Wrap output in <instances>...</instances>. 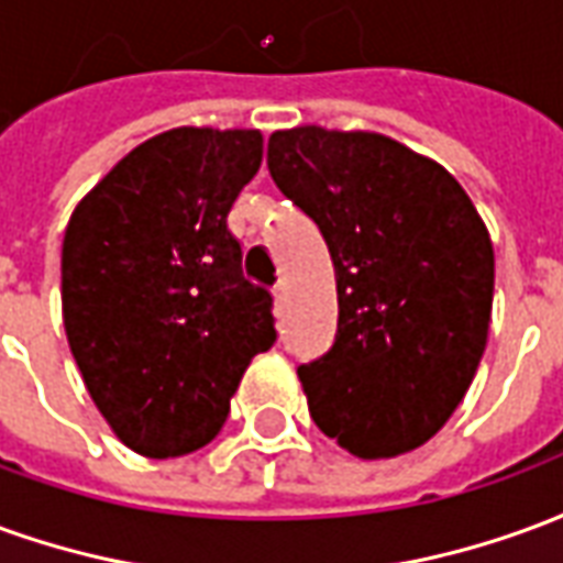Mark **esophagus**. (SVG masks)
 Here are the masks:
<instances>
[{
    "label": "esophagus",
    "instance_id": "1",
    "mask_svg": "<svg viewBox=\"0 0 563 563\" xmlns=\"http://www.w3.org/2000/svg\"><path fill=\"white\" fill-rule=\"evenodd\" d=\"M286 295H289V283L280 280L274 286V298H277V301H286Z\"/></svg>",
    "mask_w": 563,
    "mask_h": 563
}]
</instances>
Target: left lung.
Wrapping results in <instances>:
<instances>
[{
    "label": "left lung",
    "mask_w": 563,
    "mask_h": 563,
    "mask_svg": "<svg viewBox=\"0 0 563 563\" xmlns=\"http://www.w3.org/2000/svg\"><path fill=\"white\" fill-rule=\"evenodd\" d=\"M268 172L319 225L338 277L334 343L298 367L313 422L358 459L422 446L485 353V222L443 165L377 132H274Z\"/></svg>",
    "instance_id": "1"
}]
</instances>
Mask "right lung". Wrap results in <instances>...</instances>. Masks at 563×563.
Returning a JSON list of instances; mask_svg holds the SVG:
<instances>
[{"mask_svg":"<svg viewBox=\"0 0 563 563\" xmlns=\"http://www.w3.org/2000/svg\"><path fill=\"white\" fill-rule=\"evenodd\" d=\"M258 165L256 129H172L117 162L68 220V346L104 422L147 459L208 446L246 365L277 341L274 298L244 277L225 222Z\"/></svg>","mask_w":563,"mask_h":563,"instance_id":"right-lung-1","label":"right lung"}]
</instances>
